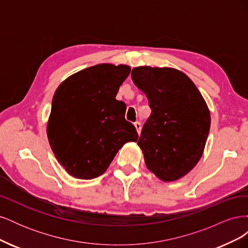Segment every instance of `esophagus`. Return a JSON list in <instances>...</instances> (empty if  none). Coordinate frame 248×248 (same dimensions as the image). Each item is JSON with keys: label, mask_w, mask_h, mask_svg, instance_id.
<instances>
[{"label": "esophagus", "mask_w": 248, "mask_h": 248, "mask_svg": "<svg viewBox=\"0 0 248 248\" xmlns=\"http://www.w3.org/2000/svg\"><path fill=\"white\" fill-rule=\"evenodd\" d=\"M134 127H136V129H137L138 133L140 134V130H141V125H140V122H136V123H134Z\"/></svg>", "instance_id": "esophagus-1"}]
</instances>
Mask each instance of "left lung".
Masks as SVG:
<instances>
[{"label": "left lung", "instance_id": "obj_1", "mask_svg": "<svg viewBox=\"0 0 248 248\" xmlns=\"http://www.w3.org/2000/svg\"><path fill=\"white\" fill-rule=\"evenodd\" d=\"M131 78L152 109L138 140L146 166L161 181H176L204 153L211 123L207 103L178 69L140 66L132 69Z\"/></svg>", "mask_w": 248, "mask_h": 248}]
</instances>
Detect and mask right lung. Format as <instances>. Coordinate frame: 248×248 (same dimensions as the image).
I'll return each mask as SVG.
<instances>
[{"label": "right lung", "instance_id": "1", "mask_svg": "<svg viewBox=\"0 0 248 248\" xmlns=\"http://www.w3.org/2000/svg\"><path fill=\"white\" fill-rule=\"evenodd\" d=\"M130 70L128 65L98 64L72 74L56 90L47 139L70 176L99 177L126 142L138 140L136 127L125 120V103L116 99Z\"/></svg>", "mask_w": 248, "mask_h": 248}]
</instances>
